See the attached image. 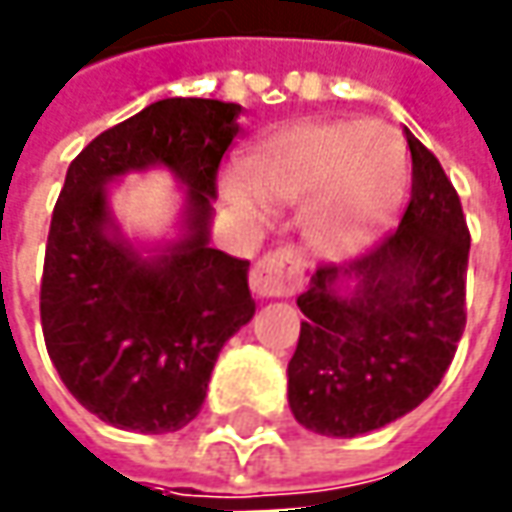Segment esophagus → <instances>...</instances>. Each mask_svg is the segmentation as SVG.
I'll return each instance as SVG.
<instances>
[{"label": "esophagus", "mask_w": 512, "mask_h": 512, "mask_svg": "<svg viewBox=\"0 0 512 512\" xmlns=\"http://www.w3.org/2000/svg\"><path fill=\"white\" fill-rule=\"evenodd\" d=\"M303 280V257L297 249H277L257 260L249 274V283L257 297H286Z\"/></svg>", "instance_id": "1"}]
</instances>
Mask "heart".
I'll return each mask as SVG.
<instances>
[{"mask_svg": "<svg viewBox=\"0 0 512 512\" xmlns=\"http://www.w3.org/2000/svg\"><path fill=\"white\" fill-rule=\"evenodd\" d=\"M408 178L405 144L382 121L311 118L263 135L223 178L226 201L246 212L300 206L306 238L328 257L365 249L397 209Z\"/></svg>", "mask_w": 512, "mask_h": 512, "instance_id": "1", "label": "heart"}]
</instances>
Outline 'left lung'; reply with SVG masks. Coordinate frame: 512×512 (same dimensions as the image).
I'll use <instances>...</instances> for the list:
<instances>
[{
  "label": "left lung",
  "instance_id": "1",
  "mask_svg": "<svg viewBox=\"0 0 512 512\" xmlns=\"http://www.w3.org/2000/svg\"><path fill=\"white\" fill-rule=\"evenodd\" d=\"M411 203L397 232L348 266H320L289 362V408L320 433L385 428L442 382L465 331L470 232L442 164L405 130Z\"/></svg>",
  "mask_w": 512,
  "mask_h": 512
}]
</instances>
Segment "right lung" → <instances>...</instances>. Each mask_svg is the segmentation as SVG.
Segmentation results:
<instances>
[{
    "label": "right lung",
    "instance_id": "add662e5",
    "mask_svg": "<svg viewBox=\"0 0 512 512\" xmlns=\"http://www.w3.org/2000/svg\"><path fill=\"white\" fill-rule=\"evenodd\" d=\"M240 104L161 98L93 138L67 169L42 277V331L67 391L113 428L169 433L201 411L223 343L255 317L249 260L212 249V201ZM167 168L185 186L179 238L138 247L109 184Z\"/></svg>",
    "mask_w": 512,
    "mask_h": 512
}]
</instances>
